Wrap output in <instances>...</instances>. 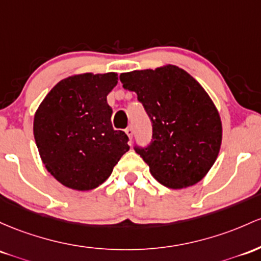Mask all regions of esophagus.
<instances>
[{"instance_id": "obj_1", "label": "esophagus", "mask_w": 261, "mask_h": 261, "mask_svg": "<svg viewBox=\"0 0 261 261\" xmlns=\"http://www.w3.org/2000/svg\"><path fill=\"white\" fill-rule=\"evenodd\" d=\"M125 133H126V135L128 136V139H133V135H134V128H133V126H128L127 128H126L125 130Z\"/></svg>"}]
</instances>
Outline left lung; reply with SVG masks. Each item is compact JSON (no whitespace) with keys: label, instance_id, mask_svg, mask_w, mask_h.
Here are the masks:
<instances>
[{"label":"left lung","instance_id":"1","mask_svg":"<svg viewBox=\"0 0 261 261\" xmlns=\"http://www.w3.org/2000/svg\"><path fill=\"white\" fill-rule=\"evenodd\" d=\"M152 122V140L135 151L161 185L172 190L198 183L218 157L222 121L207 91L186 70L167 64L120 75Z\"/></svg>","mask_w":261,"mask_h":261}]
</instances>
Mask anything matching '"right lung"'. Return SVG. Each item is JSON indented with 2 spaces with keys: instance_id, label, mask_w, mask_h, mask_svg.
<instances>
[{
  "instance_id": "1",
  "label": "right lung",
  "mask_w": 261,
  "mask_h": 261,
  "mask_svg": "<svg viewBox=\"0 0 261 261\" xmlns=\"http://www.w3.org/2000/svg\"><path fill=\"white\" fill-rule=\"evenodd\" d=\"M116 84V73L68 76L54 85L34 114L42 161L65 187L94 190L130 148L127 135L111 125L107 96Z\"/></svg>"
}]
</instances>
